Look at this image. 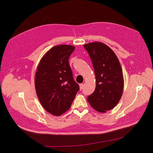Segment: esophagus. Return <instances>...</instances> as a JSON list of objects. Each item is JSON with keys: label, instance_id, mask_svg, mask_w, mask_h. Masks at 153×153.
I'll return each instance as SVG.
<instances>
[{"label": "esophagus", "instance_id": "34e87169", "mask_svg": "<svg viewBox=\"0 0 153 153\" xmlns=\"http://www.w3.org/2000/svg\"><path fill=\"white\" fill-rule=\"evenodd\" d=\"M79 87H80V90H82L84 88V84H79Z\"/></svg>", "mask_w": 153, "mask_h": 153}]
</instances>
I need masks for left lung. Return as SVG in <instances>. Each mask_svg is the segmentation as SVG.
Segmentation results:
<instances>
[{"label": "left lung", "instance_id": "obj_1", "mask_svg": "<svg viewBox=\"0 0 153 153\" xmlns=\"http://www.w3.org/2000/svg\"><path fill=\"white\" fill-rule=\"evenodd\" d=\"M84 47L92 62L96 77L95 90L87 101L96 111L106 113L117 105L123 95V69L115 53L106 44L95 42Z\"/></svg>", "mask_w": 153, "mask_h": 153}]
</instances>
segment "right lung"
Returning <instances> with one entry per match:
<instances>
[{"instance_id":"right-lung-1","label":"right lung","mask_w":153,"mask_h":153,"mask_svg":"<svg viewBox=\"0 0 153 153\" xmlns=\"http://www.w3.org/2000/svg\"><path fill=\"white\" fill-rule=\"evenodd\" d=\"M74 50L75 47L69 45L53 47L40 59L36 71L35 88L39 100L54 116H61L70 108L79 90L68 62Z\"/></svg>"}]
</instances>
